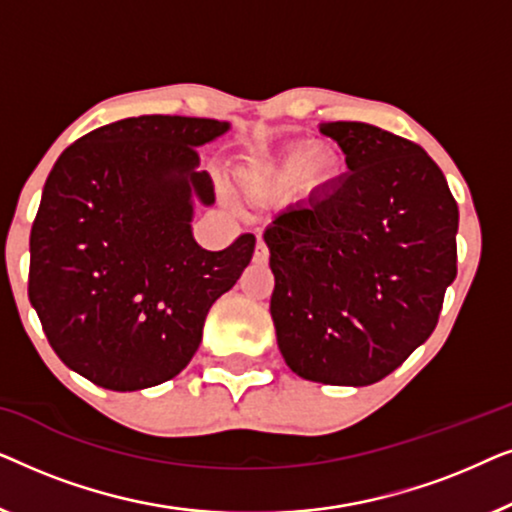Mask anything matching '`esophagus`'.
I'll return each instance as SVG.
<instances>
[{
    "mask_svg": "<svg viewBox=\"0 0 512 512\" xmlns=\"http://www.w3.org/2000/svg\"><path fill=\"white\" fill-rule=\"evenodd\" d=\"M268 256H270L268 244L263 242V237H258V242H256V251H254V261H256V263H268Z\"/></svg>",
    "mask_w": 512,
    "mask_h": 512,
    "instance_id": "esophagus-1",
    "label": "esophagus"
}]
</instances>
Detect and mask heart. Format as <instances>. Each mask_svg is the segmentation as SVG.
I'll use <instances>...</instances> for the list:
<instances>
[{
  "label": "heart",
  "mask_w": 512,
  "mask_h": 512,
  "mask_svg": "<svg viewBox=\"0 0 512 512\" xmlns=\"http://www.w3.org/2000/svg\"><path fill=\"white\" fill-rule=\"evenodd\" d=\"M314 160V151H310V149H303V151H298L296 156H293V160H291V165L296 167V170H300V167H307Z\"/></svg>",
  "instance_id": "1"
}]
</instances>
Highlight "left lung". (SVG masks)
<instances>
[{"label":"left lung","instance_id":"obj_1","mask_svg":"<svg viewBox=\"0 0 512 512\" xmlns=\"http://www.w3.org/2000/svg\"><path fill=\"white\" fill-rule=\"evenodd\" d=\"M347 172L265 230L270 314L293 373L368 387L429 340L457 277L459 209L422 146L368 123H321Z\"/></svg>","mask_w":512,"mask_h":512}]
</instances>
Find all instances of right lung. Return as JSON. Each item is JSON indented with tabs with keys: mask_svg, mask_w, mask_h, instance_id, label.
<instances>
[{
	"mask_svg": "<svg viewBox=\"0 0 512 512\" xmlns=\"http://www.w3.org/2000/svg\"><path fill=\"white\" fill-rule=\"evenodd\" d=\"M228 123L137 116L67 146L30 235L27 296L60 361L97 387L172 380L198 352L209 307L254 256L244 233L223 251L191 235V191L214 202L195 146Z\"/></svg>",
	"mask_w": 512,
	"mask_h": 512,
	"instance_id": "right-lung-1",
	"label": "right lung"
}]
</instances>
